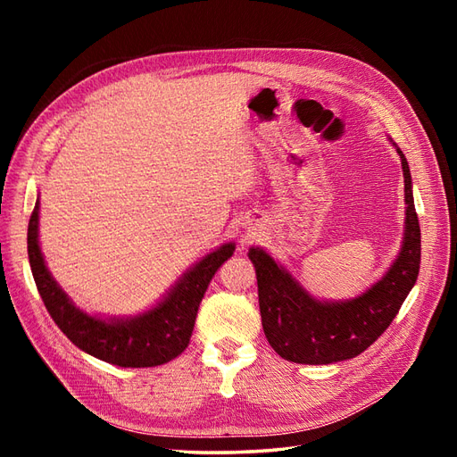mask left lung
I'll return each instance as SVG.
<instances>
[{"instance_id":"1","label":"left lung","mask_w":457,"mask_h":457,"mask_svg":"<svg viewBox=\"0 0 457 457\" xmlns=\"http://www.w3.org/2000/svg\"><path fill=\"white\" fill-rule=\"evenodd\" d=\"M393 146L404 173V238L393 265L364 294L345 301L316 299L262 247H250L247 257L257 274L262 329L270 347L289 362L331 364L364 353L389 328L418 280L421 230L411 175L403 150L396 143Z\"/></svg>"}]
</instances>
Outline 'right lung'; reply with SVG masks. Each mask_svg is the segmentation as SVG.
<instances>
[{
	"label": "right lung",
	"instance_id": "right-lung-1",
	"mask_svg": "<svg viewBox=\"0 0 457 457\" xmlns=\"http://www.w3.org/2000/svg\"><path fill=\"white\" fill-rule=\"evenodd\" d=\"M237 245H219L195 262L154 307L137 316H96L81 311L53 278L39 247V200L29 223V259L51 318L78 349L121 368H152L173 361L190 343L198 307L219 267Z\"/></svg>",
	"mask_w": 457,
	"mask_h": 457
}]
</instances>
